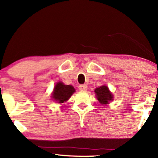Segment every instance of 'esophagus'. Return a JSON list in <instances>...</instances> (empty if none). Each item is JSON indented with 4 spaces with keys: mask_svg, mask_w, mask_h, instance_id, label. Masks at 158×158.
<instances>
[{
    "mask_svg": "<svg viewBox=\"0 0 158 158\" xmlns=\"http://www.w3.org/2000/svg\"><path fill=\"white\" fill-rule=\"evenodd\" d=\"M87 89H88L87 85H85V84L79 85V89L80 90H81V91H85V90H87Z\"/></svg>",
    "mask_w": 158,
    "mask_h": 158,
    "instance_id": "esophagus-1",
    "label": "esophagus"
}]
</instances>
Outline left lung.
<instances>
[{
  "label": "left lung",
  "instance_id": "obj_1",
  "mask_svg": "<svg viewBox=\"0 0 158 158\" xmlns=\"http://www.w3.org/2000/svg\"><path fill=\"white\" fill-rule=\"evenodd\" d=\"M95 93L99 102L103 105H108L109 102L114 100L113 95L106 85H103L95 89Z\"/></svg>",
  "mask_w": 158,
  "mask_h": 158
}]
</instances>
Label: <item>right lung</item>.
I'll return each instance as SVG.
<instances>
[{
	"mask_svg": "<svg viewBox=\"0 0 158 158\" xmlns=\"http://www.w3.org/2000/svg\"><path fill=\"white\" fill-rule=\"evenodd\" d=\"M75 92L74 88L71 85H65L63 82H58L53 89L52 98L58 103H63L69 100Z\"/></svg>",
	"mask_w": 158,
	"mask_h": 158,
	"instance_id": "1",
	"label": "right lung"
}]
</instances>
